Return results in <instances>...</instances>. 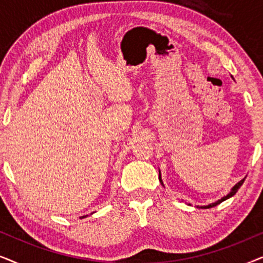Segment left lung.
I'll list each match as a JSON object with an SVG mask.
<instances>
[{
    "mask_svg": "<svg viewBox=\"0 0 263 263\" xmlns=\"http://www.w3.org/2000/svg\"><path fill=\"white\" fill-rule=\"evenodd\" d=\"M244 179L246 178H243L242 181H239L238 183H237V184L233 186V188L231 189V192H230L228 195L226 196H224V197H221L220 200H218V201H215V202H213V203H211V204H208V206H202L201 208H212V207H215L217 206V204H219V203H221L222 201H225V200H228V199H230V197H232L233 195H235V194L238 192V189L240 188V186H242V184H243V182H244ZM159 181L161 182V184H163V181H161V177H160V171H159ZM164 185V184H163Z\"/></svg>",
    "mask_w": 263,
    "mask_h": 263,
    "instance_id": "obj_1",
    "label": "left lung"
}]
</instances>
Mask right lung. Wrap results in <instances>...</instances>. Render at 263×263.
<instances>
[{
    "label": "right lung",
    "instance_id": "1",
    "mask_svg": "<svg viewBox=\"0 0 263 263\" xmlns=\"http://www.w3.org/2000/svg\"><path fill=\"white\" fill-rule=\"evenodd\" d=\"M81 218H86V215H84V217H81Z\"/></svg>",
    "mask_w": 263,
    "mask_h": 263
}]
</instances>
